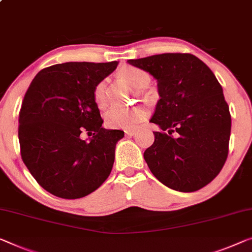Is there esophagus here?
Returning a JSON list of instances; mask_svg holds the SVG:
<instances>
[{
  "label": "esophagus",
  "mask_w": 252,
  "mask_h": 252,
  "mask_svg": "<svg viewBox=\"0 0 252 252\" xmlns=\"http://www.w3.org/2000/svg\"><path fill=\"white\" fill-rule=\"evenodd\" d=\"M125 132L126 136H134V134L137 133V130L136 129H126Z\"/></svg>",
  "instance_id": "34e87169"
}]
</instances>
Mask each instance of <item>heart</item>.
I'll return each instance as SVG.
<instances>
[{"mask_svg":"<svg viewBox=\"0 0 252 252\" xmlns=\"http://www.w3.org/2000/svg\"><path fill=\"white\" fill-rule=\"evenodd\" d=\"M120 77L133 88H144L149 84L150 77L146 71L136 66H126L120 70ZM95 102L103 106L106 102V85L102 81L96 86ZM146 111L141 107H125L113 105L105 113V122L111 127H133L146 118Z\"/></svg>","mask_w":252,"mask_h":252,"instance_id":"obj_1","label":"heart"}]
</instances>
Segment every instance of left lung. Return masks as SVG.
<instances>
[{"label":"left lung","mask_w":252,"mask_h":252,"mask_svg":"<svg viewBox=\"0 0 252 252\" xmlns=\"http://www.w3.org/2000/svg\"><path fill=\"white\" fill-rule=\"evenodd\" d=\"M127 63L157 80L159 100L150 122L159 126L144 158L171 189L193 192L212 182L228 154L231 114L213 71L189 53H164Z\"/></svg>","instance_id":"1"}]
</instances>
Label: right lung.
<instances>
[{"mask_svg": "<svg viewBox=\"0 0 252 252\" xmlns=\"http://www.w3.org/2000/svg\"><path fill=\"white\" fill-rule=\"evenodd\" d=\"M118 62H66L40 70L30 84L19 113L22 160L48 192L82 198L103 185L114 163L121 130L102 126L96 86ZM85 130L91 136L82 141Z\"/></svg>", "mask_w": 252, "mask_h": 252, "instance_id": "1", "label": "right lung"}]
</instances>
